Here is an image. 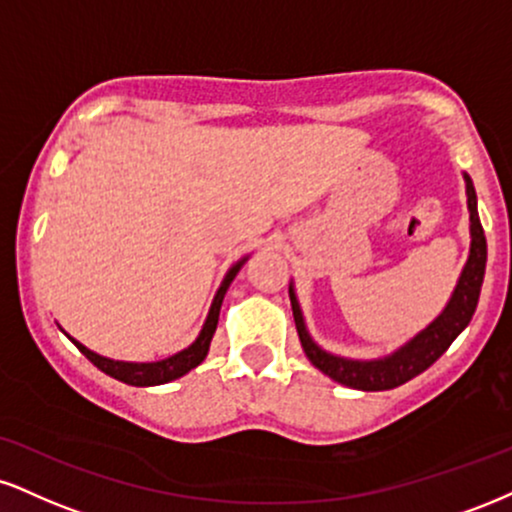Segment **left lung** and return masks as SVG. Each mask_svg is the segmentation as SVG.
Returning a JSON list of instances; mask_svg holds the SVG:
<instances>
[{"instance_id": "obj_1", "label": "left lung", "mask_w": 512, "mask_h": 512, "mask_svg": "<svg viewBox=\"0 0 512 512\" xmlns=\"http://www.w3.org/2000/svg\"><path fill=\"white\" fill-rule=\"evenodd\" d=\"M465 186H467V209H470V257L460 274L458 286L448 300L446 310L434 319L427 329L420 331L412 341L405 343L403 348H398L396 353L389 357H381V360H348V357H338L326 353L312 341L307 334L303 312H300L298 300H295L293 286L288 288L291 293V305H293V317H295V329H298L300 343H303L305 355L310 357V362L319 372H324L326 377H331L338 384L350 386L357 391H389L396 386L405 384L417 374H422L424 369L432 367L439 357L446 353L448 346L458 338L460 331L470 324V319L477 310L479 291H482L484 281V269H486V238L482 221L477 214V195H474L472 178L465 174Z\"/></svg>"}]
</instances>
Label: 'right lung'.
Returning a JSON list of instances; mask_svg holds the SVG:
<instances>
[{
	"label": "right lung",
	"instance_id": "1",
	"mask_svg": "<svg viewBox=\"0 0 512 512\" xmlns=\"http://www.w3.org/2000/svg\"><path fill=\"white\" fill-rule=\"evenodd\" d=\"M245 260H240L233 264L229 269V274H226L224 283H221V288L214 295V303L209 307V315H207V322L202 326L200 336H197V341L193 346H188L186 350H181V353L166 357V360H159V362H121V360H109V357H102L97 353H92L90 348H85L83 343L78 341H71L76 343V348L83 353L88 360L95 365L97 369H102L104 374H109V377L123 381V384H131V386H159V384H166V381H174L178 377H183V374H188L190 369L200 365L202 360L207 357V350H209V341H212L214 331H217V322H219V310H221V300H224L226 295V288H229V283L236 279L238 269L243 267Z\"/></svg>",
	"mask_w": 512,
	"mask_h": 512
}]
</instances>
